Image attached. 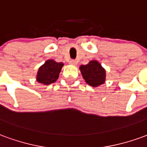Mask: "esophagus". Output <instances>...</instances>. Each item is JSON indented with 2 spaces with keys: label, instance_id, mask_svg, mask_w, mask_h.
I'll list each match as a JSON object with an SVG mask.
<instances>
[{
  "label": "esophagus",
  "instance_id": "obj_1",
  "mask_svg": "<svg viewBox=\"0 0 147 147\" xmlns=\"http://www.w3.org/2000/svg\"><path fill=\"white\" fill-rule=\"evenodd\" d=\"M69 64H72V65H76L77 61H75V60H71V61H69Z\"/></svg>",
  "mask_w": 147,
  "mask_h": 147
}]
</instances>
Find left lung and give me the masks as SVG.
Listing matches in <instances>:
<instances>
[{
  "label": "left lung",
  "instance_id": "1",
  "mask_svg": "<svg viewBox=\"0 0 147 147\" xmlns=\"http://www.w3.org/2000/svg\"><path fill=\"white\" fill-rule=\"evenodd\" d=\"M83 78L90 86H98L105 83V70L97 61H90L86 65L80 67Z\"/></svg>",
  "mask_w": 147,
  "mask_h": 147
}]
</instances>
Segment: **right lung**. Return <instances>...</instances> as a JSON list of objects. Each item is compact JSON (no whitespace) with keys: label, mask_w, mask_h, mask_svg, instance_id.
I'll return each instance as SVG.
<instances>
[{"label":"right lung","mask_w":147,"mask_h":147,"mask_svg":"<svg viewBox=\"0 0 147 147\" xmlns=\"http://www.w3.org/2000/svg\"><path fill=\"white\" fill-rule=\"evenodd\" d=\"M64 66L63 63H58L53 60H48L39 67L37 73V81L44 85H49L57 81Z\"/></svg>","instance_id":"1"}]
</instances>
